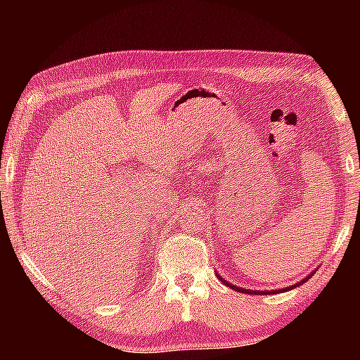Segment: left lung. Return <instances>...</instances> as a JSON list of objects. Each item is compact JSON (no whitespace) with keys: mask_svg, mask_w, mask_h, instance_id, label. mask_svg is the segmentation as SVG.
Instances as JSON below:
<instances>
[{"mask_svg":"<svg viewBox=\"0 0 360 360\" xmlns=\"http://www.w3.org/2000/svg\"><path fill=\"white\" fill-rule=\"evenodd\" d=\"M217 276H219V273H217ZM313 276V273L311 275H308V276H304L302 281H298V283H295L294 285H289V288H284V289H273V290H251V289H243V288H238V285H233L231 283H229V281H225V279L222 278V276H219V279H221V281L225 284V285H229V288H231V289H235V290H238V292H245V294H251V295H271V294H281V292H285V290H290V289H295V288H298V285H302L303 283H307L309 278Z\"/></svg>","mask_w":360,"mask_h":360,"instance_id":"1","label":"left lung"}]
</instances>
